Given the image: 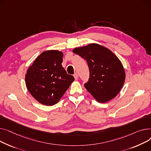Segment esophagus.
Returning a JSON list of instances; mask_svg holds the SVG:
<instances>
[{"instance_id": "1", "label": "esophagus", "mask_w": 151, "mask_h": 151, "mask_svg": "<svg viewBox=\"0 0 151 151\" xmlns=\"http://www.w3.org/2000/svg\"><path fill=\"white\" fill-rule=\"evenodd\" d=\"M74 78H75V79H76V80H77V79H78V74H77V73H75V74H74Z\"/></svg>"}]
</instances>
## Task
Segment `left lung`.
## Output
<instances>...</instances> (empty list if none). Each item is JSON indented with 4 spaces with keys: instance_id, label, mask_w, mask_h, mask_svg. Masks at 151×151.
Here are the masks:
<instances>
[{
    "instance_id": "8db88e82",
    "label": "left lung",
    "mask_w": 151,
    "mask_h": 151,
    "mask_svg": "<svg viewBox=\"0 0 151 151\" xmlns=\"http://www.w3.org/2000/svg\"><path fill=\"white\" fill-rule=\"evenodd\" d=\"M73 52L87 61L90 78L84 86L96 101L105 103L116 97L126 78L119 58L107 47L95 43L76 48Z\"/></svg>"
}]
</instances>
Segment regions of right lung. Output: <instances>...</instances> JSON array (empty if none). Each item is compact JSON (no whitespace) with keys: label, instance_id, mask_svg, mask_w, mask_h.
I'll list each match as a JSON object with an SVG mask.
<instances>
[{"label":"right lung","instance_id":"obj_1","mask_svg":"<svg viewBox=\"0 0 151 151\" xmlns=\"http://www.w3.org/2000/svg\"><path fill=\"white\" fill-rule=\"evenodd\" d=\"M63 54L56 50L42 52L25 74V85L31 95L41 104L58 103L74 78L62 66Z\"/></svg>","mask_w":151,"mask_h":151}]
</instances>
